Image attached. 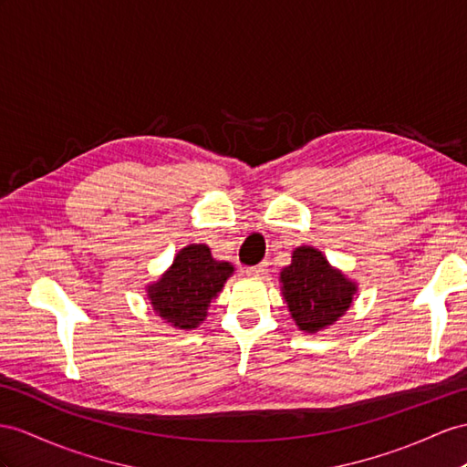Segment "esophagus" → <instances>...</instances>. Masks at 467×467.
Wrapping results in <instances>:
<instances>
[{
	"mask_svg": "<svg viewBox=\"0 0 467 467\" xmlns=\"http://www.w3.org/2000/svg\"><path fill=\"white\" fill-rule=\"evenodd\" d=\"M244 272H246V276H250V278H262L268 272V262H260V265L250 266Z\"/></svg>",
	"mask_w": 467,
	"mask_h": 467,
	"instance_id": "1",
	"label": "esophagus"
}]
</instances>
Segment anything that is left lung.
I'll return each instance as SVG.
<instances>
[{
    "label": "left lung",
    "instance_id": "8db88e82",
    "mask_svg": "<svg viewBox=\"0 0 467 467\" xmlns=\"http://www.w3.org/2000/svg\"><path fill=\"white\" fill-rule=\"evenodd\" d=\"M280 290L297 329L319 333L339 321L353 306L357 282L331 266L321 250L297 246L280 272Z\"/></svg>",
    "mask_w": 467,
    "mask_h": 467
}]
</instances>
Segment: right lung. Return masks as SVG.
<instances>
[{"mask_svg":"<svg viewBox=\"0 0 467 467\" xmlns=\"http://www.w3.org/2000/svg\"><path fill=\"white\" fill-rule=\"evenodd\" d=\"M234 274L231 262L213 258L207 244H187L175 254L171 266L146 285L150 306L175 329H197L207 309Z\"/></svg>","mask_w":467,"mask_h":467,"instance_id":"add662e5","label":"right lung"}]
</instances>
